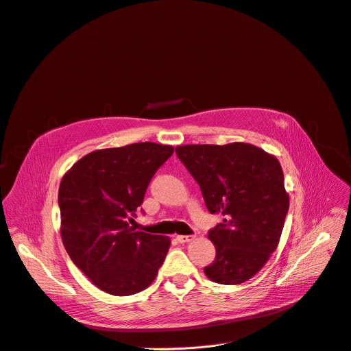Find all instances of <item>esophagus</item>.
<instances>
[{"label": "esophagus", "instance_id": "34e87169", "mask_svg": "<svg viewBox=\"0 0 351 351\" xmlns=\"http://www.w3.org/2000/svg\"><path fill=\"white\" fill-rule=\"evenodd\" d=\"M192 239H193V237H191V235H178L176 237V241L179 243H186V242H191Z\"/></svg>", "mask_w": 351, "mask_h": 351}]
</instances>
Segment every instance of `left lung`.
Here are the masks:
<instances>
[{"label":"left lung","mask_w":351,"mask_h":351,"mask_svg":"<svg viewBox=\"0 0 351 351\" xmlns=\"http://www.w3.org/2000/svg\"><path fill=\"white\" fill-rule=\"evenodd\" d=\"M176 155L201 186L210 213L222 223L209 231L217 250L204 268L218 284L251 280L277 250L289 196L278 159L251 143L182 145Z\"/></svg>","instance_id":"8db88e82"}]
</instances>
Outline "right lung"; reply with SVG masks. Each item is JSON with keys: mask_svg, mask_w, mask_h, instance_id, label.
Returning <instances> with one entry per match:
<instances>
[{"mask_svg": "<svg viewBox=\"0 0 351 351\" xmlns=\"http://www.w3.org/2000/svg\"><path fill=\"white\" fill-rule=\"evenodd\" d=\"M172 154L173 146L154 142L99 149L64 173L60 234L71 261L101 291L125 297L155 281L171 239L134 231L129 222Z\"/></svg>", "mask_w": 351, "mask_h": 351, "instance_id": "right-lung-1", "label": "right lung"}]
</instances>
